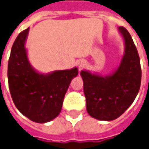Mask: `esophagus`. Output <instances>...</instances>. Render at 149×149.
Instances as JSON below:
<instances>
[{"instance_id":"obj_1","label":"esophagus","mask_w":149,"mask_h":149,"mask_svg":"<svg viewBox=\"0 0 149 149\" xmlns=\"http://www.w3.org/2000/svg\"><path fill=\"white\" fill-rule=\"evenodd\" d=\"M84 65H85L84 61H81L80 63H79V67H80V68H82V67L84 66Z\"/></svg>"}]
</instances>
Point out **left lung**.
Segmentation results:
<instances>
[{"mask_svg": "<svg viewBox=\"0 0 149 149\" xmlns=\"http://www.w3.org/2000/svg\"><path fill=\"white\" fill-rule=\"evenodd\" d=\"M118 31L124 41V54L118 66L107 75L80 72L86 107L89 115L101 121L118 118L127 110L138 94L141 69L137 49L125 27Z\"/></svg>", "mask_w": 149, "mask_h": 149, "instance_id": "obj_1", "label": "left lung"}]
</instances>
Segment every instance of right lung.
<instances>
[{"label": "right lung", "instance_id": "add662e5", "mask_svg": "<svg viewBox=\"0 0 149 149\" xmlns=\"http://www.w3.org/2000/svg\"><path fill=\"white\" fill-rule=\"evenodd\" d=\"M29 28L14 42L8 65V86L13 102L27 118L46 123L60 114L66 91L78 69L56 70L42 73L30 63L26 48Z\"/></svg>", "mask_w": 149, "mask_h": 149}]
</instances>
